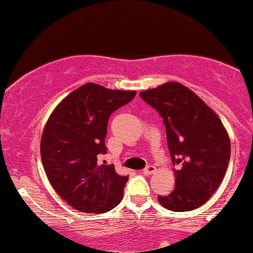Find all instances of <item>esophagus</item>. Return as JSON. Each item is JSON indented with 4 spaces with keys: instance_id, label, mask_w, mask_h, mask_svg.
<instances>
[{
    "instance_id": "1",
    "label": "esophagus",
    "mask_w": 253,
    "mask_h": 253,
    "mask_svg": "<svg viewBox=\"0 0 253 253\" xmlns=\"http://www.w3.org/2000/svg\"><path fill=\"white\" fill-rule=\"evenodd\" d=\"M144 174H146V176H150V174H152V173H155V172H156V167L155 166H152V165H149V166L147 167H145L144 169Z\"/></svg>"
}]
</instances>
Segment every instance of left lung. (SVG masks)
<instances>
[{
    "label": "left lung",
    "instance_id": "8db88e82",
    "mask_svg": "<svg viewBox=\"0 0 253 253\" xmlns=\"http://www.w3.org/2000/svg\"><path fill=\"white\" fill-rule=\"evenodd\" d=\"M140 97L156 109L166 126L174 169V188L159 196L162 207L189 211L203 206L221 183L230 161L229 135L219 117L178 82L147 89Z\"/></svg>",
    "mask_w": 253,
    "mask_h": 253
}]
</instances>
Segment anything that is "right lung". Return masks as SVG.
<instances>
[{"instance_id": "obj_1", "label": "right lung", "mask_w": 253, "mask_h": 253, "mask_svg": "<svg viewBox=\"0 0 253 253\" xmlns=\"http://www.w3.org/2000/svg\"><path fill=\"white\" fill-rule=\"evenodd\" d=\"M135 91L84 84L65 97L45 124L41 156L52 188L70 207L101 214L116 208L129 177L113 165L99 164L111 114L135 97Z\"/></svg>"}]
</instances>
